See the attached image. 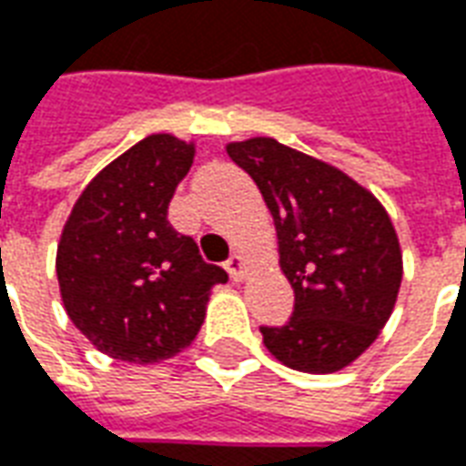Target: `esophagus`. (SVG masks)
Segmentation results:
<instances>
[{
    "label": "esophagus",
    "instance_id": "esophagus-1",
    "mask_svg": "<svg viewBox=\"0 0 466 466\" xmlns=\"http://www.w3.org/2000/svg\"><path fill=\"white\" fill-rule=\"evenodd\" d=\"M226 270H228L230 279L240 282V279H243V275H246V260H243V255L240 253L230 255L228 262H226Z\"/></svg>",
    "mask_w": 466,
    "mask_h": 466
}]
</instances>
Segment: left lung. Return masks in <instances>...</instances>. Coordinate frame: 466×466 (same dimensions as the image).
Returning <instances> with one entry per match:
<instances>
[{
  "label": "left lung",
  "instance_id": "left-lung-1",
  "mask_svg": "<svg viewBox=\"0 0 466 466\" xmlns=\"http://www.w3.org/2000/svg\"><path fill=\"white\" fill-rule=\"evenodd\" d=\"M226 152L260 188L295 289L289 321L260 327L262 341L289 369L341 370L379 339L400 289L403 255L386 208L344 171L278 139Z\"/></svg>",
  "mask_w": 466,
  "mask_h": 466
}]
</instances>
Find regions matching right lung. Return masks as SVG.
I'll use <instances>...</instances> for the list:
<instances>
[{"mask_svg": "<svg viewBox=\"0 0 466 466\" xmlns=\"http://www.w3.org/2000/svg\"><path fill=\"white\" fill-rule=\"evenodd\" d=\"M191 164L194 145L149 135L83 188L63 226L56 253L63 307L117 361L157 363L187 349L211 287L228 282L167 220Z\"/></svg>", "mask_w": 466, "mask_h": 466, "instance_id": "right-lung-1", "label": "right lung"}]
</instances>
